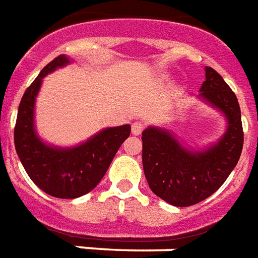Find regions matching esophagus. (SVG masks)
<instances>
[{"instance_id": "34e87169", "label": "esophagus", "mask_w": 258, "mask_h": 258, "mask_svg": "<svg viewBox=\"0 0 258 258\" xmlns=\"http://www.w3.org/2000/svg\"><path fill=\"white\" fill-rule=\"evenodd\" d=\"M131 131H133L134 135H141V133L144 131V124L141 123V121H135L133 124V127H131Z\"/></svg>"}]
</instances>
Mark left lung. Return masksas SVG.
<instances>
[{"mask_svg": "<svg viewBox=\"0 0 258 258\" xmlns=\"http://www.w3.org/2000/svg\"><path fill=\"white\" fill-rule=\"evenodd\" d=\"M198 98L226 119V131L217 142L192 149L164 127L149 125L142 133V164L149 187L173 207H190L211 197L241 157V108L234 91L211 67H205Z\"/></svg>", "mask_w": 258, "mask_h": 258, "instance_id": "left-lung-1", "label": "left lung"}]
</instances>
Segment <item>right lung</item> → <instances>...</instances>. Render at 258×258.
Wrapping results in <instances>:
<instances>
[{
    "label": "right lung",
    "mask_w": 258,
    "mask_h": 258,
    "mask_svg": "<svg viewBox=\"0 0 258 258\" xmlns=\"http://www.w3.org/2000/svg\"><path fill=\"white\" fill-rule=\"evenodd\" d=\"M71 62L61 54L39 72L20 101L15 127V148L26 172L42 191L57 198H78L91 191L131 133L130 124L108 127L71 148L47 144L38 135L35 101L43 78Z\"/></svg>",
    "instance_id": "right-lung-1"
}]
</instances>
